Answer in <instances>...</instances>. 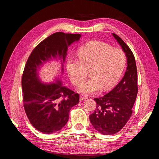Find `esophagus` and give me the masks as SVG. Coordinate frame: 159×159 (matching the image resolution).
Here are the masks:
<instances>
[{"mask_svg": "<svg viewBox=\"0 0 159 159\" xmlns=\"http://www.w3.org/2000/svg\"><path fill=\"white\" fill-rule=\"evenodd\" d=\"M86 99H88L87 95H85L84 94H81L80 96V101H82V100H85Z\"/></svg>", "mask_w": 159, "mask_h": 159, "instance_id": "34e87169", "label": "esophagus"}]
</instances>
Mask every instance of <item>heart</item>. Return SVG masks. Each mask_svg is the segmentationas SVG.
<instances>
[{"label":"heart","instance_id":"1","mask_svg":"<svg viewBox=\"0 0 159 159\" xmlns=\"http://www.w3.org/2000/svg\"><path fill=\"white\" fill-rule=\"evenodd\" d=\"M80 59L70 56L66 70L71 83L78 85L89 70L91 78L84 81L78 88L84 93H93L101 89L109 90L121 78L126 64L124 52L101 41H91L78 50Z\"/></svg>","mask_w":159,"mask_h":159}]
</instances>
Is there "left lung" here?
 Listing matches in <instances>:
<instances>
[{"mask_svg": "<svg viewBox=\"0 0 159 159\" xmlns=\"http://www.w3.org/2000/svg\"><path fill=\"white\" fill-rule=\"evenodd\" d=\"M127 57V67L123 78L111 91L102 98H95L97 103L89 120L96 131L111 135L119 132L132 115V107L138 92L137 71L132 51L121 38L112 34Z\"/></svg>", "mask_w": 159, "mask_h": 159, "instance_id": "1", "label": "left lung"}]
</instances>
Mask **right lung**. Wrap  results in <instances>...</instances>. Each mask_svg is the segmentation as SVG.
Here are the masks:
<instances>
[{"label":"right lung","mask_w":159,"mask_h":159,"mask_svg":"<svg viewBox=\"0 0 159 159\" xmlns=\"http://www.w3.org/2000/svg\"><path fill=\"white\" fill-rule=\"evenodd\" d=\"M81 36L80 34H53L33 50L26 61L22 78L24 108L32 126L44 134L66 125L70 111L79 103L80 96L64 86L60 77L55 82L44 83L38 75L39 70L52 59L58 60L63 74L68 47Z\"/></svg>","instance_id":"right-lung-1"}]
</instances>
